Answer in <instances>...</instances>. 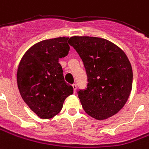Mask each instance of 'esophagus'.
Segmentation results:
<instances>
[{
	"label": "esophagus",
	"mask_w": 149,
	"mask_h": 149,
	"mask_svg": "<svg viewBox=\"0 0 149 149\" xmlns=\"http://www.w3.org/2000/svg\"><path fill=\"white\" fill-rule=\"evenodd\" d=\"M72 88H73V91H74V93H76V90H77V84H73V85H72Z\"/></svg>",
	"instance_id": "34e87169"
}]
</instances>
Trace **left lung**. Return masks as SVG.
Masks as SVG:
<instances>
[{"label": "left lung", "mask_w": 149, "mask_h": 149, "mask_svg": "<svg viewBox=\"0 0 149 149\" xmlns=\"http://www.w3.org/2000/svg\"><path fill=\"white\" fill-rule=\"evenodd\" d=\"M68 43L81 58L88 77L87 88L78 91L85 113L97 120L117 114L132 88V68L125 52L97 37L73 36Z\"/></svg>", "instance_id": "obj_1"}]
</instances>
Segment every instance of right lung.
<instances>
[{
  "label": "right lung",
  "mask_w": 149,
  "mask_h": 149,
  "mask_svg": "<svg viewBox=\"0 0 149 149\" xmlns=\"http://www.w3.org/2000/svg\"><path fill=\"white\" fill-rule=\"evenodd\" d=\"M68 39L59 37L35 43L24 54L17 68L21 96L39 118H52L60 113L64 100L73 93L59 63L70 49Z\"/></svg>",
  "instance_id": "1"
}]
</instances>
